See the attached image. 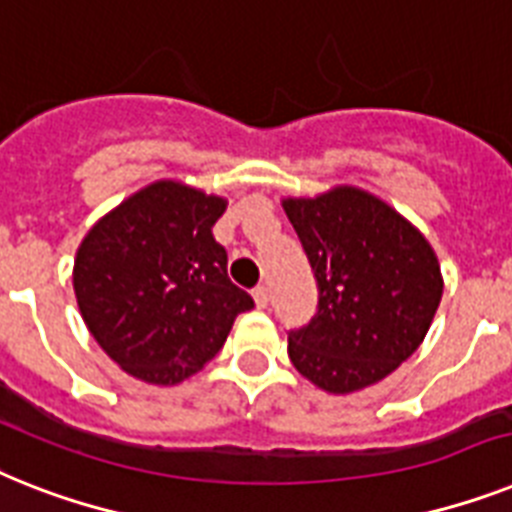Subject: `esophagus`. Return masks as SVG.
<instances>
[{"label": "esophagus", "instance_id": "1", "mask_svg": "<svg viewBox=\"0 0 512 512\" xmlns=\"http://www.w3.org/2000/svg\"><path fill=\"white\" fill-rule=\"evenodd\" d=\"M253 301H256V306H259V308L269 306V287H266V285L256 287V290H253Z\"/></svg>", "mask_w": 512, "mask_h": 512}]
</instances>
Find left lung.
I'll return each mask as SVG.
<instances>
[{"label": "left lung", "instance_id": "obj_1", "mask_svg": "<svg viewBox=\"0 0 512 512\" xmlns=\"http://www.w3.org/2000/svg\"><path fill=\"white\" fill-rule=\"evenodd\" d=\"M319 285V308L287 337L308 382L348 395L382 382L411 358L442 301L429 240L369 190L337 185L314 198H282Z\"/></svg>", "mask_w": 512, "mask_h": 512}]
</instances>
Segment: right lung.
<instances>
[{
	"mask_svg": "<svg viewBox=\"0 0 512 512\" xmlns=\"http://www.w3.org/2000/svg\"><path fill=\"white\" fill-rule=\"evenodd\" d=\"M227 198L156 180L96 222L75 253L73 287L101 350L141 382L201 371L253 298L227 277L211 227Z\"/></svg>",
	"mask_w": 512,
	"mask_h": 512,
	"instance_id": "add662e5",
	"label": "right lung"
}]
</instances>
